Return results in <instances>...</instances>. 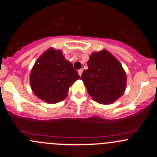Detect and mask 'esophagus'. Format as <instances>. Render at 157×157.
Returning a JSON list of instances; mask_svg holds the SVG:
<instances>
[{
	"instance_id": "34e87169",
	"label": "esophagus",
	"mask_w": 157,
	"mask_h": 157,
	"mask_svg": "<svg viewBox=\"0 0 157 157\" xmlns=\"http://www.w3.org/2000/svg\"><path fill=\"white\" fill-rule=\"evenodd\" d=\"M82 73H83V69L79 70V71H78V74H79V75H80V77L82 75Z\"/></svg>"
}]
</instances>
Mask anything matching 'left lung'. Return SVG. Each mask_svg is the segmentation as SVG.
<instances>
[{"label": "left lung", "instance_id": "8db88e82", "mask_svg": "<svg viewBox=\"0 0 157 157\" xmlns=\"http://www.w3.org/2000/svg\"><path fill=\"white\" fill-rule=\"evenodd\" d=\"M88 69L81 79L90 96L103 105L113 103L126 90L127 76L122 65L105 49L94 52L90 55Z\"/></svg>", "mask_w": 157, "mask_h": 157}]
</instances>
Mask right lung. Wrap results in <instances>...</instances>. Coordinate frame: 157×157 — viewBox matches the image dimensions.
I'll return each instance as SVG.
<instances>
[{
  "mask_svg": "<svg viewBox=\"0 0 157 157\" xmlns=\"http://www.w3.org/2000/svg\"><path fill=\"white\" fill-rule=\"evenodd\" d=\"M80 79L73 64L65 59L61 50L50 48L35 62L29 83L33 93L48 103L64 100L70 86Z\"/></svg>",
  "mask_w": 157,
  "mask_h": 157,
  "instance_id": "right-lung-1",
  "label": "right lung"
}]
</instances>
